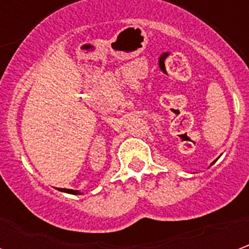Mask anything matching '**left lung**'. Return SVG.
<instances>
[{"label":"left lung","mask_w":249,"mask_h":249,"mask_svg":"<svg viewBox=\"0 0 249 249\" xmlns=\"http://www.w3.org/2000/svg\"><path fill=\"white\" fill-rule=\"evenodd\" d=\"M214 162H216V160H214V161H213V162H212V164H211V165H213V164H214Z\"/></svg>","instance_id":"left-lung-1"}]
</instances>
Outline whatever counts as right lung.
Segmentation results:
<instances>
[{"label": "right lung", "mask_w": 249, "mask_h": 249, "mask_svg": "<svg viewBox=\"0 0 249 249\" xmlns=\"http://www.w3.org/2000/svg\"><path fill=\"white\" fill-rule=\"evenodd\" d=\"M58 191H61V192H65V193H71V195H82V193L80 192V191H73V189H65V188H64V189H62V188H60Z\"/></svg>", "instance_id": "obj_1"}]
</instances>
